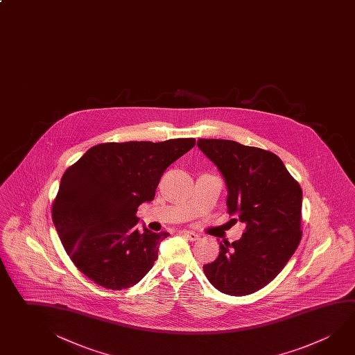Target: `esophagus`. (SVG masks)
Wrapping results in <instances>:
<instances>
[{
  "label": "esophagus",
  "mask_w": 355,
  "mask_h": 355,
  "mask_svg": "<svg viewBox=\"0 0 355 355\" xmlns=\"http://www.w3.org/2000/svg\"><path fill=\"white\" fill-rule=\"evenodd\" d=\"M183 233L186 234L187 238L189 239V241H198L199 236L197 234V233H194V232H192V230H183Z\"/></svg>",
  "instance_id": "esophagus-1"
}]
</instances>
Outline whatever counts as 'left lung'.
<instances>
[{
  "label": "left lung",
  "mask_w": 355,
  "mask_h": 355,
  "mask_svg": "<svg viewBox=\"0 0 355 355\" xmlns=\"http://www.w3.org/2000/svg\"><path fill=\"white\" fill-rule=\"evenodd\" d=\"M197 146L224 177L230 216L245 224L239 241L219 243L217 259L203 266L205 277L219 292L252 294L270 283L298 248L302 188L269 150L228 139L200 138Z\"/></svg>",
  "instance_id": "1"
}]
</instances>
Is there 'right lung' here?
<instances>
[{
  "mask_svg": "<svg viewBox=\"0 0 355 355\" xmlns=\"http://www.w3.org/2000/svg\"><path fill=\"white\" fill-rule=\"evenodd\" d=\"M194 144V138L97 144L64 172L52 220L71 261L96 284L121 291L153 267L169 234L138 232L137 208L153 200L163 172Z\"/></svg>",
  "mask_w": 355,
  "mask_h": 355,
  "instance_id": "1",
  "label": "right lung"
}]
</instances>
